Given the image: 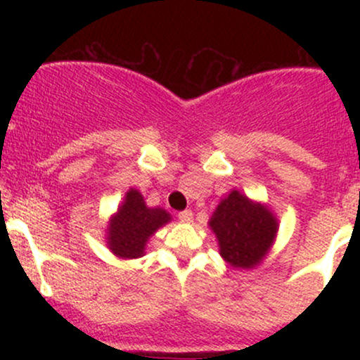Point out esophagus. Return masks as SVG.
Wrapping results in <instances>:
<instances>
[{"instance_id":"34e87169","label":"esophagus","mask_w":360,"mask_h":360,"mask_svg":"<svg viewBox=\"0 0 360 360\" xmlns=\"http://www.w3.org/2000/svg\"><path fill=\"white\" fill-rule=\"evenodd\" d=\"M177 217H179L181 221H186V223L193 221V212H191V210H184V212H181L179 214H177Z\"/></svg>"}]
</instances>
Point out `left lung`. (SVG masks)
Returning <instances> with one entry per match:
<instances>
[{
	"label": "left lung",
	"mask_w": 360,
	"mask_h": 360,
	"mask_svg": "<svg viewBox=\"0 0 360 360\" xmlns=\"http://www.w3.org/2000/svg\"><path fill=\"white\" fill-rule=\"evenodd\" d=\"M221 259L233 269L259 266L278 237L279 221L262 201L232 189L218 203L208 221Z\"/></svg>",
	"instance_id": "left-lung-1"
}]
</instances>
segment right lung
Masks as SVG:
<instances>
[{"label":"right lung","instance_id":"add662e5","mask_svg":"<svg viewBox=\"0 0 360 360\" xmlns=\"http://www.w3.org/2000/svg\"><path fill=\"white\" fill-rule=\"evenodd\" d=\"M171 220V213L160 206H147L143 194L130 188L117 212L110 217L105 237L106 247L118 259L142 257L152 235Z\"/></svg>","mask_w":360,"mask_h":360}]
</instances>
